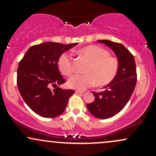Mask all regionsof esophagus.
<instances>
[{
    "label": "esophagus",
    "instance_id": "esophagus-1",
    "mask_svg": "<svg viewBox=\"0 0 156 156\" xmlns=\"http://www.w3.org/2000/svg\"><path fill=\"white\" fill-rule=\"evenodd\" d=\"M76 94H83L84 92L83 91H80V90H76Z\"/></svg>",
    "mask_w": 156,
    "mask_h": 156
}]
</instances>
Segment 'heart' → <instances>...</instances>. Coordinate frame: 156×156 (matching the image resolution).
Wrapping results in <instances>:
<instances>
[{"label": "heart", "instance_id": "b5f03b06", "mask_svg": "<svg viewBox=\"0 0 156 156\" xmlns=\"http://www.w3.org/2000/svg\"><path fill=\"white\" fill-rule=\"evenodd\" d=\"M78 53L82 55L89 63L85 69V74H76L68 80L70 88L83 90L97 83L99 86L106 85L117 76L119 62L109 52L98 45H88L80 48ZM58 69L66 76H70L74 69L70 55L64 53L58 59Z\"/></svg>", "mask_w": 156, "mask_h": 156}]
</instances>
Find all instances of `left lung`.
I'll return each instance as SVG.
<instances>
[{"label":"left lung","mask_w":156,"mask_h":156,"mask_svg":"<svg viewBox=\"0 0 156 156\" xmlns=\"http://www.w3.org/2000/svg\"><path fill=\"white\" fill-rule=\"evenodd\" d=\"M114 51L119 62L114 79L105 86L103 92H92L94 101L87 105L89 112L99 119H108L118 114L129 101L136 83L137 75L133 55L123 44L110 40H98Z\"/></svg>","instance_id":"obj_1"}]
</instances>
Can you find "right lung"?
<instances>
[{"mask_svg":"<svg viewBox=\"0 0 156 156\" xmlns=\"http://www.w3.org/2000/svg\"><path fill=\"white\" fill-rule=\"evenodd\" d=\"M78 44L47 42L31 46L17 68L19 92L28 106L36 114L53 118L64 112L73 89H63L57 85L65 83L58 70V59L64 51ZM55 89L51 90V87Z\"/></svg>","mask_w":156,"mask_h":156,"instance_id":"1","label":"right lung"}]
</instances>
